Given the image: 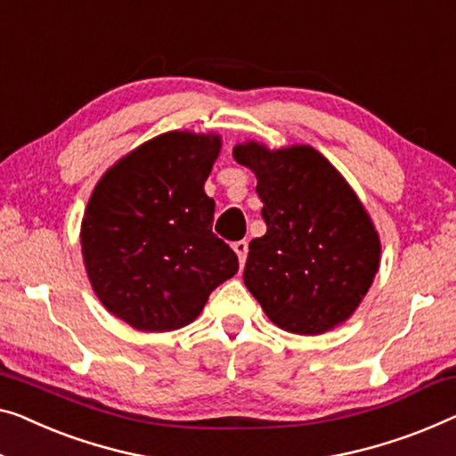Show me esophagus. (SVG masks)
<instances>
[{
  "mask_svg": "<svg viewBox=\"0 0 456 456\" xmlns=\"http://www.w3.org/2000/svg\"><path fill=\"white\" fill-rule=\"evenodd\" d=\"M233 249H235L237 257H240V264L243 266V264H246V257H248V241H246V240L235 241V243H233Z\"/></svg>",
  "mask_w": 456,
  "mask_h": 456,
  "instance_id": "1",
  "label": "esophagus"
}]
</instances>
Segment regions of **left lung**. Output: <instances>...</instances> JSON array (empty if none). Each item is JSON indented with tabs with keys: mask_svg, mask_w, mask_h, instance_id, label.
I'll use <instances>...</instances> for the list:
<instances>
[{
	"mask_svg": "<svg viewBox=\"0 0 456 456\" xmlns=\"http://www.w3.org/2000/svg\"><path fill=\"white\" fill-rule=\"evenodd\" d=\"M256 174L266 235L249 243L243 282L272 323L317 336L344 323L369 293L380 241L342 174L309 145H235Z\"/></svg>",
	"mask_w": 456,
	"mask_h": 456,
	"instance_id": "1",
	"label": "left lung"
}]
</instances>
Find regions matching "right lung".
<instances>
[{"label":"right lung","instance_id":"1","mask_svg":"<svg viewBox=\"0 0 456 456\" xmlns=\"http://www.w3.org/2000/svg\"><path fill=\"white\" fill-rule=\"evenodd\" d=\"M219 134L163 133L102 175L81 221V254L102 305L141 331H172L200 315L237 274L235 251L213 233L205 182Z\"/></svg>","mask_w":456,"mask_h":456}]
</instances>
